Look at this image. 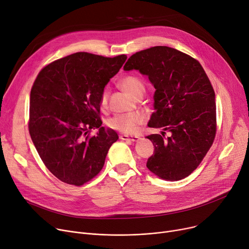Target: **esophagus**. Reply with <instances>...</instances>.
Masks as SVG:
<instances>
[{"label":"esophagus","mask_w":249,"mask_h":249,"mask_svg":"<svg viewBox=\"0 0 249 249\" xmlns=\"http://www.w3.org/2000/svg\"><path fill=\"white\" fill-rule=\"evenodd\" d=\"M120 139L123 141H131V142H138L140 140L139 137H134V136H127V135H121Z\"/></svg>","instance_id":"obj_1"}]
</instances>
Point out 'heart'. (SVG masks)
I'll return each instance as SVG.
<instances>
[{
	"mask_svg": "<svg viewBox=\"0 0 249 249\" xmlns=\"http://www.w3.org/2000/svg\"><path fill=\"white\" fill-rule=\"evenodd\" d=\"M122 89L124 90L128 95L133 96L140 92L144 91V85L142 80L134 74H127L124 76L120 82ZM108 101V90L106 89L102 90L99 97V107L105 109L107 107ZM144 122L143 115L140 112L125 113V114H116L107 121V125L111 129L121 131L124 134H135L139 129V126Z\"/></svg>",
	"mask_w": 249,
	"mask_h": 249,
	"instance_id": "heart-1",
	"label": "heart"
}]
</instances>
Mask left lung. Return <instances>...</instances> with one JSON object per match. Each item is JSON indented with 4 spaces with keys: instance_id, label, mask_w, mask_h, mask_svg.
I'll list each match as a JSON object with an SVG mask.
<instances>
[{
    "instance_id": "obj_1",
    "label": "left lung",
    "mask_w": 249,
    "mask_h": 249,
    "mask_svg": "<svg viewBox=\"0 0 249 249\" xmlns=\"http://www.w3.org/2000/svg\"><path fill=\"white\" fill-rule=\"evenodd\" d=\"M124 69L139 70L156 89L148 125L163 128L150 135L155 152L147 168L158 177L178 181L202 162L216 135L215 92L195 58L177 49L155 46L131 55ZM171 136L164 137V131Z\"/></svg>"
}]
</instances>
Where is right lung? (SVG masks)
Returning a JSON list of instances; mask_svg holds the SVG:
<instances>
[{
  "label": "right lung",
  "mask_w": 249,
  "mask_h": 249,
  "mask_svg": "<svg viewBox=\"0 0 249 249\" xmlns=\"http://www.w3.org/2000/svg\"><path fill=\"white\" fill-rule=\"evenodd\" d=\"M126 55L77 52L37 75L30 93L29 133L44 165L63 183L81 186L101 171L119 136L101 126L99 97ZM98 128L95 136H89Z\"/></svg>",
  "instance_id": "1"
}]
</instances>
